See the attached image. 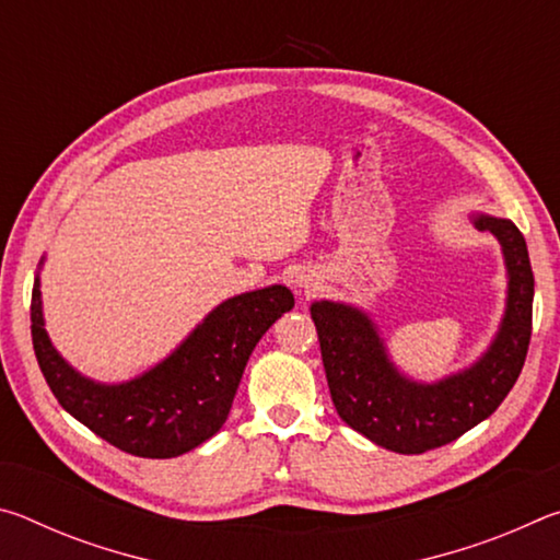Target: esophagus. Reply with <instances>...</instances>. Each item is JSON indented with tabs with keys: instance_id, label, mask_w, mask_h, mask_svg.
Here are the masks:
<instances>
[{
	"instance_id": "34e87169",
	"label": "esophagus",
	"mask_w": 560,
	"mask_h": 560,
	"mask_svg": "<svg viewBox=\"0 0 560 560\" xmlns=\"http://www.w3.org/2000/svg\"><path fill=\"white\" fill-rule=\"evenodd\" d=\"M293 283H296V289L303 293H311L314 289H318V279L314 277V273H299Z\"/></svg>"
}]
</instances>
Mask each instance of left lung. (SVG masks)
I'll return each instance as SVG.
<instances>
[{"mask_svg":"<svg viewBox=\"0 0 560 560\" xmlns=\"http://www.w3.org/2000/svg\"><path fill=\"white\" fill-rule=\"evenodd\" d=\"M477 226L494 234L504 249L509 301L497 340L469 371L434 385L407 381L387 360L363 311L334 301L311 306L340 420L385 450L422 454L462 438L504 402L524 368L534 311V271L524 234L514 222L487 214L477 217Z\"/></svg>","mask_w":560,"mask_h":560,"instance_id":"8db88e82","label":"left lung"}]
</instances>
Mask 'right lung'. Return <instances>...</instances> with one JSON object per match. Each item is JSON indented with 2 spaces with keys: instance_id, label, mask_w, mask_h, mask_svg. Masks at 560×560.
<instances>
[{
  "instance_id": "add662e5",
  "label": "right lung",
  "mask_w": 560,
  "mask_h": 560,
  "mask_svg": "<svg viewBox=\"0 0 560 560\" xmlns=\"http://www.w3.org/2000/svg\"><path fill=\"white\" fill-rule=\"evenodd\" d=\"M291 308L293 293L287 287L242 293L220 303L153 371L122 385H101L56 353L44 330L36 279L32 340L46 383L66 412L113 447L136 457L170 459L220 432L254 346Z\"/></svg>"
}]
</instances>
